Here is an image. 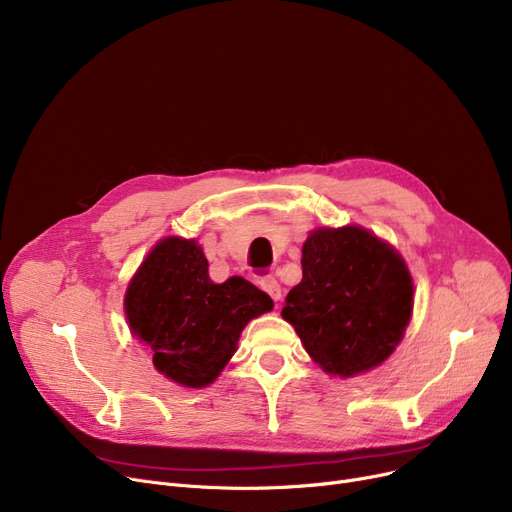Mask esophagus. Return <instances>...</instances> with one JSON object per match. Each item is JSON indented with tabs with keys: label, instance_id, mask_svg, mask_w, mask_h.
Listing matches in <instances>:
<instances>
[{
	"label": "esophagus",
	"instance_id": "1",
	"mask_svg": "<svg viewBox=\"0 0 512 512\" xmlns=\"http://www.w3.org/2000/svg\"><path fill=\"white\" fill-rule=\"evenodd\" d=\"M259 286H261V290H265L267 294H270V297H272L276 303L282 299V286H280V282H278L274 276L261 278V280H259Z\"/></svg>",
	"mask_w": 512,
	"mask_h": 512
}]
</instances>
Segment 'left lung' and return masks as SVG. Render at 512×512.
<instances>
[{
  "label": "left lung",
  "instance_id": "obj_1",
  "mask_svg": "<svg viewBox=\"0 0 512 512\" xmlns=\"http://www.w3.org/2000/svg\"><path fill=\"white\" fill-rule=\"evenodd\" d=\"M303 280L282 317L326 373L353 378L384 363L413 313L409 267L361 226L317 228L303 245Z\"/></svg>",
  "mask_w": 512,
  "mask_h": 512
}]
</instances>
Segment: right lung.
I'll use <instances>...</instances> for the list:
<instances>
[{
  "label": "right lung",
  "instance_id": "right-lung-1",
  "mask_svg": "<svg viewBox=\"0 0 512 512\" xmlns=\"http://www.w3.org/2000/svg\"><path fill=\"white\" fill-rule=\"evenodd\" d=\"M195 240H159L126 288L124 311L155 369L184 388L209 386L236 351L240 332L274 301L240 276L215 284Z\"/></svg>",
  "mask_w": 512,
  "mask_h": 512
}]
</instances>
